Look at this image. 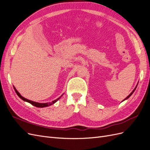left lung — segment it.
<instances>
[{
    "label": "left lung",
    "mask_w": 150,
    "mask_h": 150,
    "mask_svg": "<svg viewBox=\"0 0 150 150\" xmlns=\"http://www.w3.org/2000/svg\"><path fill=\"white\" fill-rule=\"evenodd\" d=\"M138 83H137V86H136V87H135V88H134V90H133L132 91V92L131 93H130V94H129V95H128V96H127V98H125V99H124V100H123L122 101H125V100H127V99H128V98L129 97V96H131V95H132V94L133 93V92H134V90H136V88H137V85H138Z\"/></svg>",
    "instance_id": "left-lung-1"
}]
</instances>
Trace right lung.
I'll return each instance as SVG.
<instances>
[{
	"instance_id": "1",
	"label": "right lung",
	"mask_w": 150,
	"mask_h": 150,
	"mask_svg": "<svg viewBox=\"0 0 150 150\" xmlns=\"http://www.w3.org/2000/svg\"><path fill=\"white\" fill-rule=\"evenodd\" d=\"M13 88H14V90H15L17 95L19 96V97H20L22 100L25 101H27V102L29 103L32 104V105L35 106V107H38V108L47 107H49V106H50V105H53V104H54L55 102H57V101L62 97V96H63V95H64V94L62 95L59 98H58L57 99H56V100H54V101H52V102H49V103H38V102H35V101H32V100H28V99H27V98H25L23 97V96L20 94V93L18 92V91L16 90V88L15 87H14V86H13Z\"/></svg>"
}]
</instances>
